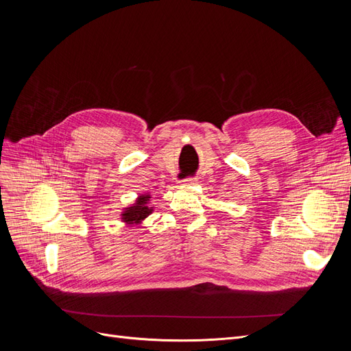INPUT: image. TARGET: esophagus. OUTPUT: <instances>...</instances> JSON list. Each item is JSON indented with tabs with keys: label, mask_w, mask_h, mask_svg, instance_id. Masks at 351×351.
<instances>
[{
	"label": "esophagus",
	"mask_w": 351,
	"mask_h": 351,
	"mask_svg": "<svg viewBox=\"0 0 351 351\" xmlns=\"http://www.w3.org/2000/svg\"><path fill=\"white\" fill-rule=\"evenodd\" d=\"M182 183L183 186H190V184H195L196 183V178L195 177H187V178H184V180H182Z\"/></svg>",
	"instance_id": "1"
}]
</instances>
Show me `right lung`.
I'll use <instances>...</instances> for the list:
<instances>
[{"label": "right lung", "instance_id": "right-lung-1", "mask_svg": "<svg viewBox=\"0 0 351 351\" xmlns=\"http://www.w3.org/2000/svg\"><path fill=\"white\" fill-rule=\"evenodd\" d=\"M149 195H142L137 197L136 204L133 206L125 208L124 212L121 214V219L125 222V224L133 226V224H141V221H143L147 215L152 214V208L147 206V202H149Z\"/></svg>", "mask_w": 351, "mask_h": 351}]
</instances>
